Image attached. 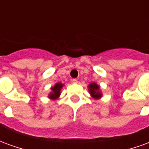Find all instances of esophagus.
<instances>
[{
	"label": "esophagus",
	"instance_id": "esophagus-1",
	"mask_svg": "<svg viewBox=\"0 0 149 149\" xmlns=\"http://www.w3.org/2000/svg\"><path fill=\"white\" fill-rule=\"evenodd\" d=\"M72 83H74V84H77V83L78 82V81L77 80V79H72Z\"/></svg>",
	"mask_w": 149,
	"mask_h": 149
}]
</instances>
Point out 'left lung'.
<instances>
[{
	"label": "left lung",
	"mask_w": 149,
	"mask_h": 149,
	"mask_svg": "<svg viewBox=\"0 0 149 149\" xmlns=\"http://www.w3.org/2000/svg\"><path fill=\"white\" fill-rule=\"evenodd\" d=\"M88 91L94 99H99L102 97V94L100 91V86L97 85L96 83H91L88 85Z\"/></svg>",
	"instance_id": "8db88e82"
}]
</instances>
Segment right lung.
Returning a JSON list of instances; mask_svg holds the SVG:
<instances>
[{
	"label": "right lung",
	"mask_w": 149,
	"mask_h": 149,
	"mask_svg": "<svg viewBox=\"0 0 149 149\" xmlns=\"http://www.w3.org/2000/svg\"><path fill=\"white\" fill-rule=\"evenodd\" d=\"M64 86V84H61V83H56V84L53 86V87L51 88V90L52 92L49 93V98L52 99V100H56L59 97V96L61 95V88Z\"/></svg>",
	"instance_id": "add662e5"
}]
</instances>
